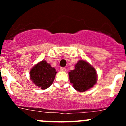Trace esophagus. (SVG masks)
I'll list each match as a JSON object with an SVG mask.
<instances>
[{"mask_svg":"<svg viewBox=\"0 0 126 126\" xmlns=\"http://www.w3.org/2000/svg\"><path fill=\"white\" fill-rule=\"evenodd\" d=\"M60 70L61 71H63V72H65L66 69L65 68H63V67H62V68H60Z\"/></svg>","mask_w":126,"mask_h":126,"instance_id":"obj_1","label":"esophagus"}]
</instances>
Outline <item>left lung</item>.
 <instances>
[{
  "mask_svg": "<svg viewBox=\"0 0 126 126\" xmlns=\"http://www.w3.org/2000/svg\"><path fill=\"white\" fill-rule=\"evenodd\" d=\"M69 80L74 88L84 92L94 85L97 82V73L94 68L83 60H80L75 69L69 72Z\"/></svg>",
  "mask_w": 126,
  "mask_h": 126,
  "instance_id": "1",
  "label": "left lung"
}]
</instances>
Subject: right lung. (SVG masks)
I'll list each match as a JSON object with an SVG mask.
<instances>
[{"instance_id": "add662e5", "label": "right lung", "mask_w": 126, "mask_h": 126, "mask_svg": "<svg viewBox=\"0 0 126 126\" xmlns=\"http://www.w3.org/2000/svg\"><path fill=\"white\" fill-rule=\"evenodd\" d=\"M55 69L46 60L35 64L30 71V79L37 87L45 90L52 84L55 75Z\"/></svg>"}]
</instances>
